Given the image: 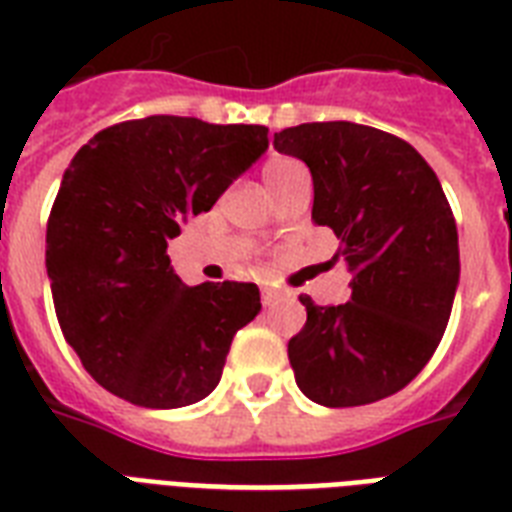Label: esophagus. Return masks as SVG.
Masks as SVG:
<instances>
[{"instance_id": "obj_1", "label": "esophagus", "mask_w": 512, "mask_h": 512, "mask_svg": "<svg viewBox=\"0 0 512 512\" xmlns=\"http://www.w3.org/2000/svg\"><path fill=\"white\" fill-rule=\"evenodd\" d=\"M284 297H287V295H284L281 289H271V287L263 289V305H265V308H271V305H276L279 300H284Z\"/></svg>"}]
</instances>
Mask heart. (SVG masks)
Returning a JSON list of instances; mask_svg holds the SVG:
<instances>
[{"label":"heart","instance_id":"obj_1","mask_svg":"<svg viewBox=\"0 0 512 512\" xmlns=\"http://www.w3.org/2000/svg\"><path fill=\"white\" fill-rule=\"evenodd\" d=\"M305 177H308V170L303 167V162H297L292 156H271L263 164V180L268 185V191L273 193V199L281 191H287L289 185H295L297 180H305Z\"/></svg>","mask_w":512,"mask_h":512}]
</instances>
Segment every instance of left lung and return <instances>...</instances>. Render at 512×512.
<instances>
[{
    "mask_svg": "<svg viewBox=\"0 0 512 512\" xmlns=\"http://www.w3.org/2000/svg\"><path fill=\"white\" fill-rule=\"evenodd\" d=\"M313 175V223L340 239L350 300L316 305L289 340V364L321 406H364L422 372L452 316L460 247L452 207L406 140L353 122H311L273 135Z\"/></svg>",
    "mask_w": 512,
    "mask_h": 512,
    "instance_id": "left-lung-1",
    "label": "left lung"
}]
</instances>
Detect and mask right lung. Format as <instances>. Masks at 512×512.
Wrapping results in <instances>:
<instances>
[{"label": "right lung", "instance_id": "obj_1", "mask_svg": "<svg viewBox=\"0 0 512 512\" xmlns=\"http://www.w3.org/2000/svg\"><path fill=\"white\" fill-rule=\"evenodd\" d=\"M265 148L263 124L146 116L100 130L71 159L47 220V276L63 337L114 396L177 409L217 388L260 289L185 287L167 241Z\"/></svg>", "mask_w": 512, "mask_h": 512}]
</instances>
